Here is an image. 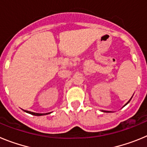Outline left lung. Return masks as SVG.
<instances>
[{
  "mask_svg": "<svg viewBox=\"0 0 147 147\" xmlns=\"http://www.w3.org/2000/svg\"><path fill=\"white\" fill-rule=\"evenodd\" d=\"M131 98H130V99H129V102H127V104H126V105H127V104H128V103H129V102H130V100H131ZM125 105H124V106H125ZM102 111H103V110H102ZM103 112H105V113H109V111H105V110H104Z\"/></svg>",
  "mask_w": 147,
  "mask_h": 147,
  "instance_id": "obj_1",
  "label": "left lung"
}]
</instances>
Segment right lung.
Wrapping results in <instances>:
<instances>
[{
  "label": "right lung",
  "instance_id": "obj_1",
  "mask_svg": "<svg viewBox=\"0 0 147 147\" xmlns=\"http://www.w3.org/2000/svg\"><path fill=\"white\" fill-rule=\"evenodd\" d=\"M26 113H28L29 114H32V115H37V116H40V115H47V114L51 113H33V112H30V111H28V110H24Z\"/></svg>",
  "mask_w": 147,
  "mask_h": 147
}]
</instances>
